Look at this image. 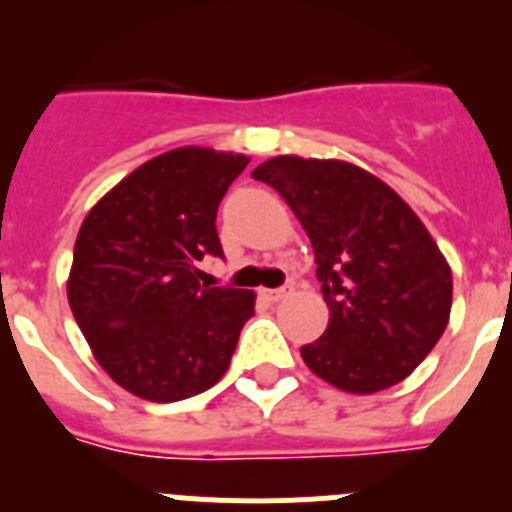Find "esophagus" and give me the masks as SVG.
<instances>
[{
  "mask_svg": "<svg viewBox=\"0 0 512 512\" xmlns=\"http://www.w3.org/2000/svg\"><path fill=\"white\" fill-rule=\"evenodd\" d=\"M289 292H292V287H279V289H264V297L269 302H279V300H284V297L289 295Z\"/></svg>",
  "mask_w": 512,
  "mask_h": 512,
  "instance_id": "esophagus-1",
  "label": "esophagus"
}]
</instances>
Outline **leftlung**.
Wrapping results in <instances>:
<instances>
[{"mask_svg": "<svg viewBox=\"0 0 512 512\" xmlns=\"http://www.w3.org/2000/svg\"><path fill=\"white\" fill-rule=\"evenodd\" d=\"M305 228L330 307L323 336L300 348L320 379L369 395L431 354L451 312V269L418 215L346 161L277 156L253 169Z\"/></svg>", "mask_w": 512, "mask_h": 512, "instance_id": "left-lung-1", "label": "left lung"}]
</instances>
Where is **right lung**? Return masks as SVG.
<instances>
[{"instance_id":"add662e5","label":"right lung","mask_w":512,"mask_h":512,"mask_svg":"<svg viewBox=\"0 0 512 512\" xmlns=\"http://www.w3.org/2000/svg\"><path fill=\"white\" fill-rule=\"evenodd\" d=\"M241 153L176 148L107 192L81 223L69 305L102 369L133 395L176 402L228 372L253 292L200 284L225 259L217 207L246 169Z\"/></svg>"}]
</instances>
